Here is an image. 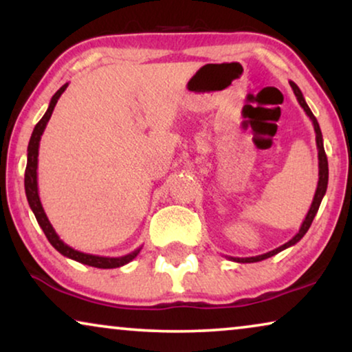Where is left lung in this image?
Listing matches in <instances>:
<instances>
[{
    "label": "left lung",
    "mask_w": 352,
    "mask_h": 352,
    "mask_svg": "<svg viewBox=\"0 0 352 352\" xmlns=\"http://www.w3.org/2000/svg\"><path fill=\"white\" fill-rule=\"evenodd\" d=\"M290 86H292L293 93H295V96H296L298 102H300L302 110H305L307 117L311 118L312 124H314L317 151H319V182H317V189H316L314 199H312L311 208H309V211H307L306 218H305V221H302L301 228H300V230H298V234L295 235V237H293L292 240H288L287 243H283L282 247L272 250V252H269V253L258 254V256H250V258H232V256H229V259H232V261H235V263H258V261H263V259L271 258V256H274V254L280 253L285 248L293 247V245L300 242V240L305 237V234L307 232V229L311 228L312 219L316 218L317 210H319V206H320V201H322V199H324V195H325V192H327V184H329V162H327V155H325V151H324V139H322L320 126H319V123H317V118L314 117V115H312L311 109L307 107V104H306L305 98H302V93L300 91V88H298V86L293 83V81H290Z\"/></svg>",
    "instance_id": "left-lung-1"
}]
</instances>
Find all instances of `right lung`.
Here are the masks:
<instances>
[{"label":"right lung","instance_id":"right-lung-1","mask_svg":"<svg viewBox=\"0 0 352 352\" xmlns=\"http://www.w3.org/2000/svg\"><path fill=\"white\" fill-rule=\"evenodd\" d=\"M67 86H69V83H65L59 91H57L54 96H52V99H51V102H50V107H47L46 113L43 115V118L40 120V122L36 123V126H35V129H33V133H32L30 142H28V148H27V168H25V194H27L28 205H30L33 214H35L38 224H40V228L43 229V232H45L46 239L50 240V243L60 254H64V256L74 259V261H78L81 264H86V266H93V267H99V269H113V267L124 266V264H128L129 261H133V259L138 256L142 247L138 248V250H134V252H131L129 254H124V256H118V258L98 256V254H88V253L78 252V250L72 248L67 243L62 242L59 235L56 234L54 228H52V224L50 223V219H47L45 210H43L40 195H38L36 168H38V147H40V139L43 136V131H45L47 122H50V118H51V115H52V110H54L57 100H59L60 94L67 89Z\"/></svg>","mask_w":352,"mask_h":352}]
</instances>
